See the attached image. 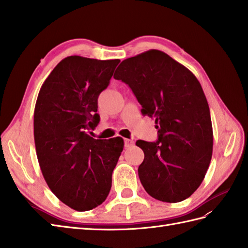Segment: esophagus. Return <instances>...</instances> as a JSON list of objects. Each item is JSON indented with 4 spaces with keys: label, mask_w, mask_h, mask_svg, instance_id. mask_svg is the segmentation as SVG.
I'll list each match as a JSON object with an SVG mask.
<instances>
[{
    "label": "esophagus",
    "mask_w": 248,
    "mask_h": 248,
    "mask_svg": "<svg viewBox=\"0 0 248 248\" xmlns=\"http://www.w3.org/2000/svg\"><path fill=\"white\" fill-rule=\"evenodd\" d=\"M124 144H125L126 147L133 146V145H134V140H131V139H124Z\"/></svg>",
    "instance_id": "esophagus-1"
}]
</instances>
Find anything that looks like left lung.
I'll list each match as a JSON object with an SVG mask.
<instances>
[{
    "label": "left lung",
    "mask_w": 248,
    "mask_h": 248,
    "mask_svg": "<svg viewBox=\"0 0 248 248\" xmlns=\"http://www.w3.org/2000/svg\"><path fill=\"white\" fill-rule=\"evenodd\" d=\"M113 78L129 86L143 114L156 119L157 142H136L144 152L138 169L143 188L161 202L188 199L205 178L213 147L210 110L200 81L158 49L123 60Z\"/></svg>",
    "instance_id": "8db88e82"
}]
</instances>
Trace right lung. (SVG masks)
<instances>
[{
    "mask_svg": "<svg viewBox=\"0 0 248 248\" xmlns=\"http://www.w3.org/2000/svg\"><path fill=\"white\" fill-rule=\"evenodd\" d=\"M120 59L69 56L43 82L34 112L38 162L48 188L64 205L88 211L107 199L123 151L121 137L88 135L100 122L97 97Z\"/></svg>",
    "mask_w": 248,
    "mask_h": 248,
    "instance_id": "add662e5",
    "label": "right lung"
}]
</instances>
